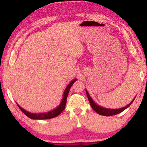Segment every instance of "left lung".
Wrapping results in <instances>:
<instances>
[{"label":"left lung","mask_w":147,"mask_h":147,"mask_svg":"<svg viewBox=\"0 0 147 147\" xmlns=\"http://www.w3.org/2000/svg\"><path fill=\"white\" fill-rule=\"evenodd\" d=\"M86 94H87L88 98L89 100L90 104L91 105L92 108H93V110L94 111L97 112L98 114H100V115H103V116H113V115H116V114H118L122 112V111H124V110H126V108L129 107V106L131 105V104L133 102L134 100L135 99L136 96L134 97L133 100H132L131 102L128 105H126V106H124L123 108H117V109H112V108H104L103 106L98 105V104H96L95 102L94 101V100L91 98V96H90L89 93L87 91V90H86Z\"/></svg>","instance_id":"obj_1"}]
</instances>
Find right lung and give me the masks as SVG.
Listing matches in <instances>:
<instances>
[{"label": "right lung", "instance_id": "right-lung-1", "mask_svg": "<svg viewBox=\"0 0 147 147\" xmlns=\"http://www.w3.org/2000/svg\"><path fill=\"white\" fill-rule=\"evenodd\" d=\"M76 80H77V79L75 78V79L71 80V81L69 82V84L67 86V87H66V88L65 89V91L63 92V98H62L61 101L60 102V104L55 108L50 110L49 112H43V113H31V112H28L25 109H23V108L21 107V106L17 103V106H19V108L21 109V111L23 112V113L27 116V117H29V118H31V119L33 120H45V119H50V118H55L58 115H59V114L63 112L64 108H65L68 93H69L70 88H71L72 85H73L74 82H75Z\"/></svg>", "mask_w": 147, "mask_h": 147}]
</instances>
